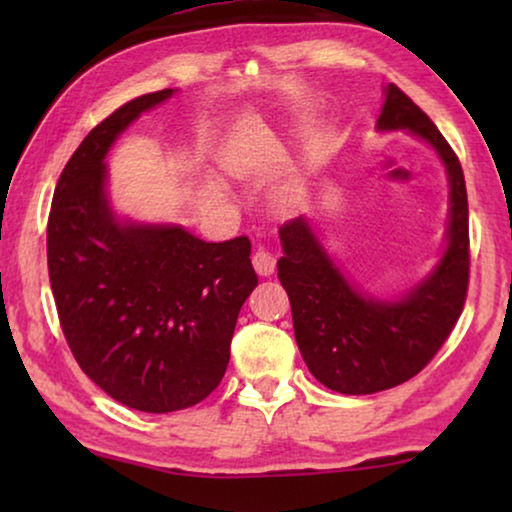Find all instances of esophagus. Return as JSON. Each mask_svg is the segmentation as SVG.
I'll return each mask as SVG.
<instances>
[{
    "label": "esophagus",
    "mask_w": 512,
    "mask_h": 512,
    "mask_svg": "<svg viewBox=\"0 0 512 512\" xmlns=\"http://www.w3.org/2000/svg\"><path fill=\"white\" fill-rule=\"evenodd\" d=\"M275 255L273 253H268V250H264V248H259L257 253L253 255V266H255V271L262 275V277H266V275H273V271H275Z\"/></svg>",
    "instance_id": "obj_1"
}]
</instances>
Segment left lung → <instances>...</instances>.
I'll list each match as a JSON object with an SVG mask.
<instances>
[{
  "label": "left lung",
  "mask_w": 512,
  "mask_h": 512,
  "mask_svg": "<svg viewBox=\"0 0 512 512\" xmlns=\"http://www.w3.org/2000/svg\"><path fill=\"white\" fill-rule=\"evenodd\" d=\"M377 126L406 128L445 162L452 187L449 246L427 280L404 298L384 302L345 280L302 216L282 225L277 277L289 293L300 354L320 384L343 395L379 393L418 375L452 334L470 284L467 192L452 146L395 83L386 88Z\"/></svg>",
  "instance_id": "8db88e82"
}]
</instances>
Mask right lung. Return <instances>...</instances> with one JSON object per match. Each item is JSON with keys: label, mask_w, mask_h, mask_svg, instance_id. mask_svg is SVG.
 <instances>
[{"label": "right lung", "mask_w": 512, "mask_h": 512, "mask_svg": "<svg viewBox=\"0 0 512 512\" xmlns=\"http://www.w3.org/2000/svg\"><path fill=\"white\" fill-rule=\"evenodd\" d=\"M173 94H142L94 126L60 173L47 223L58 320L76 363L112 400L146 413L203 402L225 375L239 309L257 287L250 239L117 223L106 198L112 142Z\"/></svg>", "instance_id": "right-lung-1"}]
</instances>
